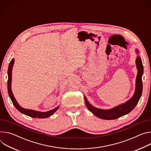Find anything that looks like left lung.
<instances>
[{
	"label": "left lung",
	"instance_id": "obj_1",
	"mask_svg": "<svg viewBox=\"0 0 151 151\" xmlns=\"http://www.w3.org/2000/svg\"><path fill=\"white\" fill-rule=\"evenodd\" d=\"M137 53H139V50H136ZM137 68L138 73L136 78L135 91L133 96L125 104H121L116 107L110 109H101L95 108L91 105L87 101L86 97H84L85 102L87 107L89 110L96 116L105 120H113L118 119L131 112L137 104L142 94L143 83L142 76L143 73V66L142 64L141 58L138 56L135 60Z\"/></svg>",
	"mask_w": 151,
	"mask_h": 151
}]
</instances>
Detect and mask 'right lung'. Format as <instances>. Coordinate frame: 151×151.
Returning a JSON list of instances; mask_svg holds the SVG:
<instances>
[{"instance_id": "obj_1", "label": "right lung", "mask_w": 151, "mask_h": 151, "mask_svg": "<svg viewBox=\"0 0 151 151\" xmlns=\"http://www.w3.org/2000/svg\"><path fill=\"white\" fill-rule=\"evenodd\" d=\"M14 59H12L11 62L9 63V66H8V91L9 97L12 101V102L13 105H14V106L18 109V110L21 112L22 113L30 116L31 117L34 118H40V119H44V118H47L51 115H52L55 112L57 109H58L59 106L55 108V109H52V110L49 111L47 112L43 113V112H40V111H37L34 110H32V109H25L22 107H21L16 101L14 96L12 94V90H11V79H12V66L14 64Z\"/></svg>"}]
</instances>
